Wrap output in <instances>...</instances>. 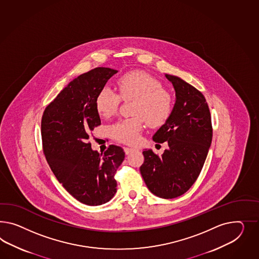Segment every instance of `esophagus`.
<instances>
[{
	"label": "esophagus",
	"instance_id": "1",
	"mask_svg": "<svg viewBox=\"0 0 259 259\" xmlns=\"http://www.w3.org/2000/svg\"><path fill=\"white\" fill-rule=\"evenodd\" d=\"M123 150H124L126 154H131L132 152H134L133 148L124 147L123 148Z\"/></svg>",
	"mask_w": 259,
	"mask_h": 259
}]
</instances>
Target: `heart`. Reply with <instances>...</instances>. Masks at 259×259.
<instances>
[{
  "label": "heart",
  "mask_w": 259,
  "mask_h": 259,
  "mask_svg": "<svg viewBox=\"0 0 259 259\" xmlns=\"http://www.w3.org/2000/svg\"><path fill=\"white\" fill-rule=\"evenodd\" d=\"M119 95L108 87L99 92L96 108L105 118L114 115L123 100H133L134 117L119 119L110 126V133L115 140L126 144L136 143L146 120L148 125L160 126L168 119L172 110V100L168 92L163 90L158 80L144 71H131L119 77L118 82Z\"/></svg>",
  "instance_id": "heart-1"
}]
</instances>
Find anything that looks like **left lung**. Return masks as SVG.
<instances>
[{"label":"left lung","instance_id":"obj_1","mask_svg":"<svg viewBox=\"0 0 259 259\" xmlns=\"http://www.w3.org/2000/svg\"><path fill=\"white\" fill-rule=\"evenodd\" d=\"M175 91L171 114L155 132L153 140L167 141L161 156L143 151L140 174L150 191L172 199L183 195L200 175L212 141L209 108L203 94L180 77L166 74Z\"/></svg>","mask_w":259,"mask_h":259}]
</instances>
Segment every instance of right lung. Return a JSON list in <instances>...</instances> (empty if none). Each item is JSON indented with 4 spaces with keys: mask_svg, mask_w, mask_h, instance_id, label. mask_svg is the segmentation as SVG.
<instances>
[{
    "mask_svg": "<svg viewBox=\"0 0 259 259\" xmlns=\"http://www.w3.org/2000/svg\"><path fill=\"white\" fill-rule=\"evenodd\" d=\"M118 70L96 68L73 79L43 113L44 154L56 179L79 202L101 205L117 191L115 172L123 149L110 145L104 154L91 149L90 132L101 124L96 98Z\"/></svg>",
    "mask_w": 259,
    "mask_h": 259,
    "instance_id": "right-lung-1",
    "label": "right lung"
}]
</instances>
